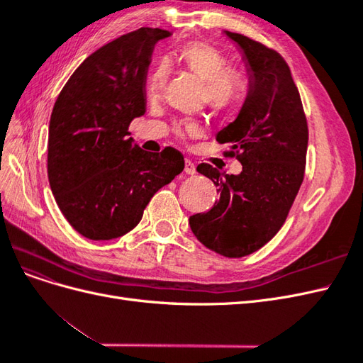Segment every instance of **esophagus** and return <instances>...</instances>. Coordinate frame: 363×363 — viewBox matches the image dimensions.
I'll use <instances>...</instances> for the list:
<instances>
[{"instance_id": "obj_1", "label": "esophagus", "mask_w": 363, "mask_h": 363, "mask_svg": "<svg viewBox=\"0 0 363 363\" xmlns=\"http://www.w3.org/2000/svg\"><path fill=\"white\" fill-rule=\"evenodd\" d=\"M184 172L189 174V175H194L196 172V167H195V163L192 160L184 162Z\"/></svg>"}]
</instances>
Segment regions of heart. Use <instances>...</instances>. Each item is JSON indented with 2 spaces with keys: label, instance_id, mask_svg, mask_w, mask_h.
Returning <instances> with one entry per match:
<instances>
[{
  "label": "heart",
  "instance_id": "1",
  "mask_svg": "<svg viewBox=\"0 0 363 363\" xmlns=\"http://www.w3.org/2000/svg\"><path fill=\"white\" fill-rule=\"evenodd\" d=\"M180 63L204 83L206 103L216 113H228L244 100L247 83L236 71H228V60L206 42H191L179 54ZM167 63H159L147 82V94L156 98L167 83ZM184 131H195V124H186Z\"/></svg>",
  "mask_w": 363,
  "mask_h": 363
}]
</instances>
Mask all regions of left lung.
<instances>
[{"mask_svg": "<svg viewBox=\"0 0 363 363\" xmlns=\"http://www.w3.org/2000/svg\"><path fill=\"white\" fill-rule=\"evenodd\" d=\"M242 52L248 94L238 118L218 131L219 144L242 163L238 175L201 163L196 171L218 186L219 200L189 218L196 239L218 255L244 257L271 240L304 179L309 130L288 63L260 42L224 31Z\"/></svg>", "mask_w": 363, "mask_h": 363, "instance_id": "8db88e82", "label": "left lung"}]
</instances>
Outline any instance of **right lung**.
Returning <instances> with one entry per match:
<instances>
[{
  "label": "right lung",
  "mask_w": 363,
  "mask_h": 363,
  "mask_svg": "<svg viewBox=\"0 0 363 363\" xmlns=\"http://www.w3.org/2000/svg\"><path fill=\"white\" fill-rule=\"evenodd\" d=\"M142 27L92 52L69 77L48 128V180L63 216L82 236L108 240L133 230L144 208L184 168L180 151L148 152L128 125L147 111L145 82L156 42Z\"/></svg>",
  "instance_id": "obj_1"
}]
</instances>
